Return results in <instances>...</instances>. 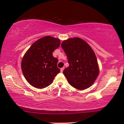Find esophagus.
<instances>
[{
	"mask_svg": "<svg viewBox=\"0 0 124 124\" xmlns=\"http://www.w3.org/2000/svg\"><path fill=\"white\" fill-rule=\"evenodd\" d=\"M63 70H64L63 67V68H61V72H63Z\"/></svg>",
	"mask_w": 124,
	"mask_h": 124,
	"instance_id": "esophagus-1",
	"label": "esophagus"
}]
</instances>
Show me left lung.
Here are the masks:
<instances>
[{"mask_svg":"<svg viewBox=\"0 0 124 124\" xmlns=\"http://www.w3.org/2000/svg\"><path fill=\"white\" fill-rule=\"evenodd\" d=\"M61 47L70 64L63 72L69 84L79 90L90 87L100 73L97 58L91 46L83 39L74 37L63 40Z\"/></svg>","mask_w":124,"mask_h":124,"instance_id":"1","label":"left lung"}]
</instances>
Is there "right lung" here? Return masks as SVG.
Wrapping results in <instances>:
<instances>
[{
    "mask_svg": "<svg viewBox=\"0 0 124 124\" xmlns=\"http://www.w3.org/2000/svg\"><path fill=\"white\" fill-rule=\"evenodd\" d=\"M60 42L58 38L44 37L35 41L24 54L21 61L22 71L32 86L38 89L47 87L60 72L57 58L52 56Z\"/></svg>",
    "mask_w": 124,
    "mask_h": 124,
    "instance_id": "right-lung-1",
    "label": "right lung"
}]
</instances>
